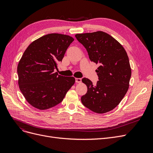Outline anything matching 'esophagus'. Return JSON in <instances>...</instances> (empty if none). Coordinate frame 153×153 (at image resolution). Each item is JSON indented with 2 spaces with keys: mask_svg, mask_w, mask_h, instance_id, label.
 Returning a JSON list of instances; mask_svg holds the SVG:
<instances>
[{
  "mask_svg": "<svg viewBox=\"0 0 153 153\" xmlns=\"http://www.w3.org/2000/svg\"><path fill=\"white\" fill-rule=\"evenodd\" d=\"M75 82L76 83H81L82 82V79L80 78H75Z\"/></svg>",
  "mask_w": 153,
  "mask_h": 153,
  "instance_id": "34e87169",
  "label": "esophagus"
}]
</instances>
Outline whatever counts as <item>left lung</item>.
<instances>
[{
	"mask_svg": "<svg viewBox=\"0 0 153 153\" xmlns=\"http://www.w3.org/2000/svg\"><path fill=\"white\" fill-rule=\"evenodd\" d=\"M75 37L86 48L91 61L99 65L96 85L88 78H82L87 92L82 96V103L94 112H108L119 104L128 90L131 69L127 53L116 39L103 31Z\"/></svg>",
	"mask_w": 153,
	"mask_h": 153,
	"instance_id": "1",
	"label": "left lung"
}]
</instances>
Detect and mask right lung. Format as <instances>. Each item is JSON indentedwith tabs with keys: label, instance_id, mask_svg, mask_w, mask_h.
I'll return each instance as SVG.
<instances>
[{
	"label": "right lung",
	"instance_id": "obj_1",
	"mask_svg": "<svg viewBox=\"0 0 153 153\" xmlns=\"http://www.w3.org/2000/svg\"><path fill=\"white\" fill-rule=\"evenodd\" d=\"M74 41L61 34H48L29 45L17 67L18 85L30 105L39 110L56 106L75 82L73 76L54 72Z\"/></svg>",
	"mask_w": 153,
	"mask_h": 153
}]
</instances>
